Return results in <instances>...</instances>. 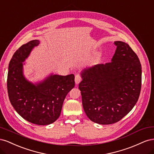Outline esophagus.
Wrapping results in <instances>:
<instances>
[{
  "mask_svg": "<svg viewBox=\"0 0 154 154\" xmlns=\"http://www.w3.org/2000/svg\"><path fill=\"white\" fill-rule=\"evenodd\" d=\"M74 80H75V83H76V84H78V83H80L82 80V76L80 75V74H76V75L75 76V79H74Z\"/></svg>",
  "mask_w": 154,
  "mask_h": 154,
  "instance_id": "34e87169",
  "label": "esophagus"
}]
</instances>
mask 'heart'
<instances>
[{
	"label": "heart",
	"mask_w": 154,
	"mask_h": 154,
	"mask_svg": "<svg viewBox=\"0 0 154 154\" xmlns=\"http://www.w3.org/2000/svg\"><path fill=\"white\" fill-rule=\"evenodd\" d=\"M98 58H99L98 56H96V57H95L94 58H93V61H94V62H96V60H97V59H98Z\"/></svg>",
	"instance_id": "1"
}]
</instances>
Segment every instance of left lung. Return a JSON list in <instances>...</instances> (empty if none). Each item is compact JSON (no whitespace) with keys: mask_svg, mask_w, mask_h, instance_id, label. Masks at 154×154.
<instances>
[{"mask_svg":"<svg viewBox=\"0 0 154 154\" xmlns=\"http://www.w3.org/2000/svg\"><path fill=\"white\" fill-rule=\"evenodd\" d=\"M112 62L82 72L78 87L83 109L92 122H119L136 104L141 88V66L137 54L125 42L116 41Z\"/></svg>","mask_w":154,"mask_h":154,"instance_id":"left-lung-1","label":"left lung"}]
</instances>
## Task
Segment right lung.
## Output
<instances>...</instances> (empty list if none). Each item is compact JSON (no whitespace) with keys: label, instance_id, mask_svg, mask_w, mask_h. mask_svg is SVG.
<instances>
[{"label":"right lung","instance_id":"right-lung-1","mask_svg":"<svg viewBox=\"0 0 154 154\" xmlns=\"http://www.w3.org/2000/svg\"><path fill=\"white\" fill-rule=\"evenodd\" d=\"M39 41L31 40L14 53L9 64L7 87L9 99L18 114L31 123H53L61 113L63 101L74 87V76L51 75L38 85L27 81L22 74V62Z\"/></svg>","mask_w":154,"mask_h":154}]
</instances>
